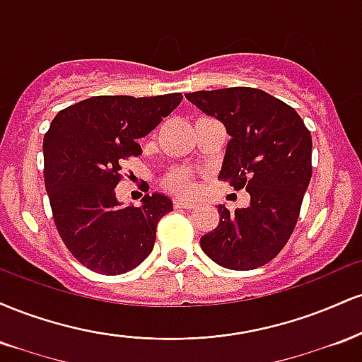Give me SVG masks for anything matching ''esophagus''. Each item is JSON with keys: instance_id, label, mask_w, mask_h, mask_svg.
<instances>
[{"instance_id": "obj_1", "label": "esophagus", "mask_w": 362, "mask_h": 362, "mask_svg": "<svg viewBox=\"0 0 362 362\" xmlns=\"http://www.w3.org/2000/svg\"><path fill=\"white\" fill-rule=\"evenodd\" d=\"M173 204H175V207H180V209H192V207H195L194 201H189V199H182V197H175Z\"/></svg>"}]
</instances>
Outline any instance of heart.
Wrapping results in <instances>:
<instances>
[{
	"mask_svg": "<svg viewBox=\"0 0 362 362\" xmlns=\"http://www.w3.org/2000/svg\"><path fill=\"white\" fill-rule=\"evenodd\" d=\"M167 187H170L172 190H175L178 194H190L194 192L195 184H194V175L189 172V170H175L167 177L165 180Z\"/></svg>",
	"mask_w": 362,
	"mask_h": 362,
	"instance_id": "b5f03b06",
	"label": "heart"
}]
</instances>
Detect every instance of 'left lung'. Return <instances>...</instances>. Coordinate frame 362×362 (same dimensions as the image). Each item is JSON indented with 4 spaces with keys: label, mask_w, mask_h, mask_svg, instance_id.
<instances>
[{
    "label": "left lung",
    "mask_w": 362,
    "mask_h": 362,
    "mask_svg": "<svg viewBox=\"0 0 362 362\" xmlns=\"http://www.w3.org/2000/svg\"><path fill=\"white\" fill-rule=\"evenodd\" d=\"M185 98L221 120L231 136L219 180L247 189L250 202L230 211L201 238L209 259L231 271L262 267L293 235L311 178V134L298 112L264 90L194 91Z\"/></svg>",
    "instance_id": "1"
}]
</instances>
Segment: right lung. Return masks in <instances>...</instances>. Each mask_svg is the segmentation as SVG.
<instances>
[{"mask_svg": "<svg viewBox=\"0 0 362 362\" xmlns=\"http://www.w3.org/2000/svg\"><path fill=\"white\" fill-rule=\"evenodd\" d=\"M182 93L158 97L100 95L66 107L44 136V182L52 218L66 248L90 271L117 276L151 253L156 226L173 211L163 194H146L143 206H120L115 187L120 163L139 156L138 144L182 102Z\"/></svg>", "mask_w": 362, "mask_h": 362, "instance_id": "add662e5", "label": "right lung"}]
</instances>
